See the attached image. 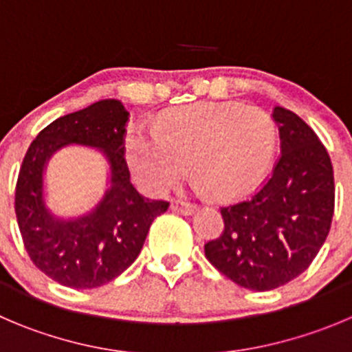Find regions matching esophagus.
Listing matches in <instances>:
<instances>
[{
	"label": "esophagus",
	"instance_id": "obj_1",
	"mask_svg": "<svg viewBox=\"0 0 352 352\" xmlns=\"http://www.w3.org/2000/svg\"><path fill=\"white\" fill-rule=\"evenodd\" d=\"M170 208H172L173 212L180 213V215H191V213L196 210V206L191 205V203H186V201H172Z\"/></svg>",
	"mask_w": 352,
	"mask_h": 352
}]
</instances>
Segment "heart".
I'll use <instances>...</instances> for the list:
<instances>
[{"label": "heart", "instance_id": "heart-1", "mask_svg": "<svg viewBox=\"0 0 352 352\" xmlns=\"http://www.w3.org/2000/svg\"><path fill=\"white\" fill-rule=\"evenodd\" d=\"M271 114L238 102H206L161 114L154 128L133 126L126 137L131 175L151 195H165L186 177L189 161L199 191L219 198L252 191L276 151Z\"/></svg>", "mask_w": 352, "mask_h": 352}]
</instances>
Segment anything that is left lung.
<instances>
[{
	"mask_svg": "<svg viewBox=\"0 0 352 352\" xmlns=\"http://www.w3.org/2000/svg\"><path fill=\"white\" fill-rule=\"evenodd\" d=\"M281 156L271 177L248 199L221 208L224 231L205 255L229 280L248 290L287 285L309 267L330 232L333 168L313 128L276 106Z\"/></svg>",
	"mask_w": 352,
	"mask_h": 352,
	"instance_id": "left-lung-1",
	"label": "left lung"
}]
</instances>
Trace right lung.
<instances>
[{
    "instance_id": "1",
    "label": "right lung",
    "mask_w": 352,
    "mask_h": 352,
    "mask_svg": "<svg viewBox=\"0 0 352 352\" xmlns=\"http://www.w3.org/2000/svg\"><path fill=\"white\" fill-rule=\"evenodd\" d=\"M128 116L116 98L65 114L39 131L22 161L15 213L24 246L36 267L64 287L88 290L118 278L139 257L154 219L168 210V203L144 198L130 182L123 156ZM71 143L101 151L110 187L90 212L62 219L44 199V170Z\"/></svg>"
}]
</instances>
